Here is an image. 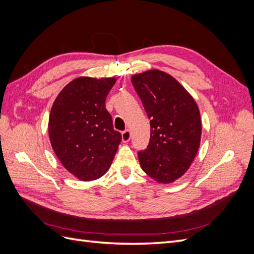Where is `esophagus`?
<instances>
[{"mask_svg": "<svg viewBox=\"0 0 254 254\" xmlns=\"http://www.w3.org/2000/svg\"><path fill=\"white\" fill-rule=\"evenodd\" d=\"M130 137H131V132H130L129 130H125V131L122 132V141L124 143L129 142Z\"/></svg>", "mask_w": 254, "mask_h": 254, "instance_id": "1", "label": "esophagus"}]
</instances>
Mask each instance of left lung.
Wrapping results in <instances>:
<instances>
[{
  "label": "left lung",
  "mask_w": 254,
  "mask_h": 254,
  "mask_svg": "<svg viewBox=\"0 0 254 254\" xmlns=\"http://www.w3.org/2000/svg\"><path fill=\"white\" fill-rule=\"evenodd\" d=\"M131 82L150 120L147 148L139 151L142 170L159 183H172L187 173L200 146V112L189 92L159 70L134 74Z\"/></svg>",
  "instance_id": "1"
}]
</instances>
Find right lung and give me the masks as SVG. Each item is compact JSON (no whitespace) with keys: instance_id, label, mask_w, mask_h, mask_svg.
Returning a JSON list of instances; mask_svg holds the SVG:
<instances>
[{"instance_id":"obj_1","label":"right lung","mask_w":254,"mask_h":254,"mask_svg":"<svg viewBox=\"0 0 254 254\" xmlns=\"http://www.w3.org/2000/svg\"><path fill=\"white\" fill-rule=\"evenodd\" d=\"M117 78L81 77L68 82L52 106L49 136L67 172L81 181L101 178L110 168L122 135L113 129L105 101Z\"/></svg>"}]
</instances>
